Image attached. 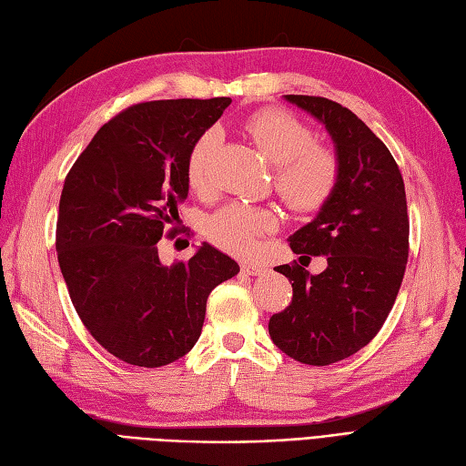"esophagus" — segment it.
I'll return each mask as SVG.
<instances>
[{
  "label": "esophagus",
  "mask_w": 466,
  "mask_h": 466,
  "mask_svg": "<svg viewBox=\"0 0 466 466\" xmlns=\"http://www.w3.org/2000/svg\"><path fill=\"white\" fill-rule=\"evenodd\" d=\"M241 271L247 275H263L265 273V267L259 263H253V261H247L241 263Z\"/></svg>",
  "instance_id": "34e87169"
}]
</instances>
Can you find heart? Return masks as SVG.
Listing matches in <instances>:
<instances>
[{"label":"heart","mask_w":466,"mask_h":466,"mask_svg":"<svg viewBox=\"0 0 466 466\" xmlns=\"http://www.w3.org/2000/svg\"><path fill=\"white\" fill-rule=\"evenodd\" d=\"M247 136L275 165V191L295 211H317L335 193L340 165L329 147L317 146L315 131L287 111L265 109L245 123ZM219 143V131L207 129L193 143L185 175L193 191L205 193L211 183V157ZM277 215L267 207L233 201L217 209L205 223L213 245L235 255H249L257 237L275 229Z\"/></svg>","instance_id":"obj_1"}]
</instances>
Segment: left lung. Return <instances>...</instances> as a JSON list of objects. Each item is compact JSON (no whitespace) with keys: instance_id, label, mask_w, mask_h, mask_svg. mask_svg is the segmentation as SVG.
I'll use <instances>...</instances> for the list:
<instances>
[{"instance_id":"obj_1","label":"left lung","mask_w":466,"mask_h":466,"mask_svg":"<svg viewBox=\"0 0 466 466\" xmlns=\"http://www.w3.org/2000/svg\"><path fill=\"white\" fill-rule=\"evenodd\" d=\"M285 99L323 123L340 175L315 219L289 237L293 253L325 255L327 268L275 267L293 299L268 319V335L299 363L325 367L369 345L395 305L409 259L407 195L390 151L353 111L325 97Z\"/></svg>"}]
</instances>
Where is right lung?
<instances>
[{
	"mask_svg": "<svg viewBox=\"0 0 466 466\" xmlns=\"http://www.w3.org/2000/svg\"><path fill=\"white\" fill-rule=\"evenodd\" d=\"M229 103L163 99L123 109L66 177L56 231L61 275L91 337L129 365L155 369L187 355L207 297L239 273L209 243L171 267L157 251L165 225L179 219L187 199L189 149Z\"/></svg>",
	"mask_w": 466,
	"mask_h": 466,
	"instance_id": "obj_1",
	"label": "right lung"
}]
</instances>
